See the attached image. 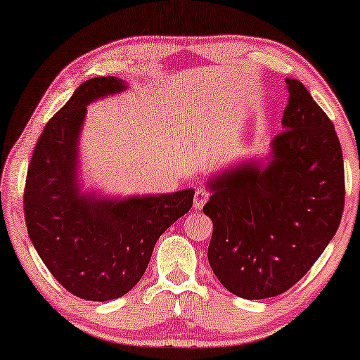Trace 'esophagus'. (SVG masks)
<instances>
[{
    "instance_id": "obj_1",
    "label": "esophagus",
    "mask_w": 360,
    "mask_h": 360,
    "mask_svg": "<svg viewBox=\"0 0 360 360\" xmlns=\"http://www.w3.org/2000/svg\"><path fill=\"white\" fill-rule=\"evenodd\" d=\"M210 198V191L206 188H196L195 191V200H193V205L196 210H201L205 206L206 201Z\"/></svg>"
}]
</instances>
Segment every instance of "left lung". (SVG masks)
Segmentation results:
<instances>
[{
	"mask_svg": "<svg viewBox=\"0 0 360 360\" xmlns=\"http://www.w3.org/2000/svg\"><path fill=\"white\" fill-rule=\"evenodd\" d=\"M283 131L267 164L245 160L210 179L203 213L213 221L211 269L245 300L292 288L336 234L344 210V162L334 126L309 91L287 78Z\"/></svg>",
	"mask_w": 360,
	"mask_h": 360,
	"instance_id": "left-lung-1",
	"label": "left lung"
}]
</instances>
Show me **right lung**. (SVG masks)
Returning <instances> with one entry per match:
<instances>
[{
    "label": "right lung",
    "instance_id": "add662e5",
    "mask_svg": "<svg viewBox=\"0 0 360 360\" xmlns=\"http://www.w3.org/2000/svg\"><path fill=\"white\" fill-rule=\"evenodd\" d=\"M116 77L83 82L44 127L24 188V216L42 262L78 298L108 302L144 275L157 239L188 213L195 190L106 198L78 184V141L91 101L126 90Z\"/></svg>",
    "mask_w": 360,
    "mask_h": 360
}]
</instances>
